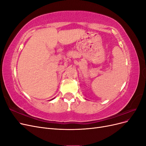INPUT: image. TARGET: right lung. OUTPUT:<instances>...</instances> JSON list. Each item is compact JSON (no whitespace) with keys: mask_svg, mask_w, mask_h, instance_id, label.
I'll return each mask as SVG.
<instances>
[{"mask_svg":"<svg viewBox=\"0 0 146 146\" xmlns=\"http://www.w3.org/2000/svg\"><path fill=\"white\" fill-rule=\"evenodd\" d=\"M53 99H51V100H53Z\"/></svg>","mask_w":146,"mask_h":146,"instance_id":"1","label":"right lung"}]
</instances>
